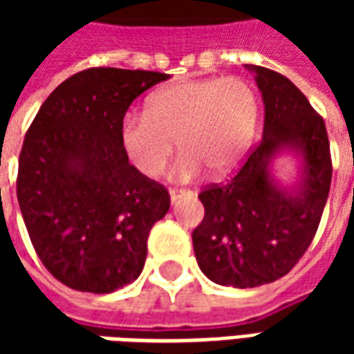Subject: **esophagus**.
<instances>
[{"instance_id":"1","label":"esophagus","mask_w":354,"mask_h":354,"mask_svg":"<svg viewBox=\"0 0 354 354\" xmlns=\"http://www.w3.org/2000/svg\"><path fill=\"white\" fill-rule=\"evenodd\" d=\"M170 203H176L180 197H184V195H187L189 192H185V189H170Z\"/></svg>"}]
</instances>
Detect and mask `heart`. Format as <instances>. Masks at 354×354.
<instances>
[{
  "label": "heart",
  "instance_id": "b5f03b06",
  "mask_svg": "<svg viewBox=\"0 0 354 354\" xmlns=\"http://www.w3.org/2000/svg\"><path fill=\"white\" fill-rule=\"evenodd\" d=\"M260 104L241 77H210L174 83L155 91L146 113L127 111L119 123V146L140 174H161L174 151L184 153L170 176L192 182L205 169L225 176L245 161L258 129Z\"/></svg>",
  "mask_w": 354,
  "mask_h": 354
}]
</instances>
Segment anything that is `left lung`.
I'll use <instances>...</instances> for the list:
<instances>
[{
    "mask_svg": "<svg viewBox=\"0 0 354 354\" xmlns=\"http://www.w3.org/2000/svg\"><path fill=\"white\" fill-rule=\"evenodd\" d=\"M260 88L261 142L227 184L208 185L205 218L193 231L201 271L222 286L254 288L288 273L311 245L332 182L326 127L299 88L281 73L246 64ZM298 159V178L284 186L272 162Z\"/></svg>",
    "mask_w": 354,
    "mask_h": 354,
    "instance_id": "1",
    "label": "left lung"
}]
</instances>
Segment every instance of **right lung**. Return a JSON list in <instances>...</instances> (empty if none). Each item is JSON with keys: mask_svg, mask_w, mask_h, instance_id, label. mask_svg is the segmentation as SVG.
<instances>
[{"mask_svg": "<svg viewBox=\"0 0 354 354\" xmlns=\"http://www.w3.org/2000/svg\"><path fill=\"white\" fill-rule=\"evenodd\" d=\"M170 75L91 68L60 83L28 129L17 197L35 252L58 281L109 294L140 277L169 192L127 161L119 123Z\"/></svg>", "mask_w": 354, "mask_h": 354, "instance_id": "add662e5", "label": "right lung"}]
</instances>
